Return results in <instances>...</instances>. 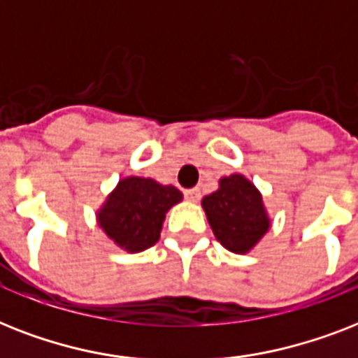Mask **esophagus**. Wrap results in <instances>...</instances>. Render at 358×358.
Segmentation results:
<instances>
[{
  "instance_id": "obj_1",
  "label": "esophagus",
  "mask_w": 358,
  "mask_h": 358,
  "mask_svg": "<svg viewBox=\"0 0 358 358\" xmlns=\"http://www.w3.org/2000/svg\"><path fill=\"white\" fill-rule=\"evenodd\" d=\"M185 196H187L188 201H199L201 192H199V188H190V190H187V192H185Z\"/></svg>"
}]
</instances>
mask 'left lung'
Returning <instances> with one entry per match:
<instances>
[{
	"label": "left lung",
	"instance_id": "obj_1",
	"mask_svg": "<svg viewBox=\"0 0 358 358\" xmlns=\"http://www.w3.org/2000/svg\"><path fill=\"white\" fill-rule=\"evenodd\" d=\"M201 207L216 240L236 255L250 253L271 227L262 194L242 173L222 177L218 190L203 197Z\"/></svg>",
	"mask_w": 358,
	"mask_h": 358
}]
</instances>
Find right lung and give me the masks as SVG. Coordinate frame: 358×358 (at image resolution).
Masks as SVG:
<instances>
[{"label":"right lung","instance_id":"right-lung-1","mask_svg":"<svg viewBox=\"0 0 358 358\" xmlns=\"http://www.w3.org/2000/svg\"><path fill=\"white\" fill-rule=\"evenodd\" d=\"M182 201L173 185H161L151 177L120 179L96 210L101 231L120 250L140 253L159 242L166 213Z\"/></svg>","mask_w":358,"mask_h":358}]
</instances>
